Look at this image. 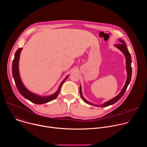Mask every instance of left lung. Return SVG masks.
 <instances>
[{
  "instance_id": "8db88e82",
  "label": "left lung",
  "mask_w": 147,
  "mask_h": 147,
  "mask_svg": "<svg viewBox=\"0 0 147 147\" xmlns=\"http://www.w3.org/2000/svg\"><path fill=\"white\" fill-rule=\"evenodd\" d=\"M119 40L120 42V44H116L115 45V47H116L117 48H118L124 55L125 57V65H126V70H127V80L126 81H125V83L124 84V86L123 87V88H122L121 92L115 98L111 99V100L103 103V104L100 105H96V104H94L92 103L91 102H90L89 101L87 100L84 98L83 97L82 94V91H81V86H80V95L81 98L83 99V100L86 103L90 104V105H92L93 106L95 107H106L109 105H113L114 103H115L116 102H117L124 95L125 90H127V88L129 86V84L130 82V80H131V74H132V68H131V55L130 53H129L127 47L126 46V44L124 42V41L121 39H119Z\"/></svg>"
}]
</instances>
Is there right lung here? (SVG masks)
<instances>
[{
	"instance_id": "right-lung-1",
	"label": "right lung",
	"mask_w": 147,
	"mask_h": 147,
	"mask_svg": "<svg viewBox=\"0 0 147 147\" xmlns=\"http://www.w3.org/2000/svg\"><path fill=\"white\" fill-rule=\"evenodd\" d=\"M23 48H18L17 51L15 53L14 55V58L12 64V74L14 80L16 87L17 88V90H18L19 92L23 96H24L27 99L29 100L31 102H33L36 104H44L47 102H49L57 96L59 95L60 88L61 87V86L65 82V81L68 78L69 76H67L63 80L61 81L60 84L58 88V90L56 92H55L53 94L48 95V96H40L39 95H37L35 93H33L31 91H30L27 88H26V87L24 86L23 83L21 80L20 76V73H19V69H18V63H19V59H20V53L22 52Z\"/></svg>"
}]
</instances>
